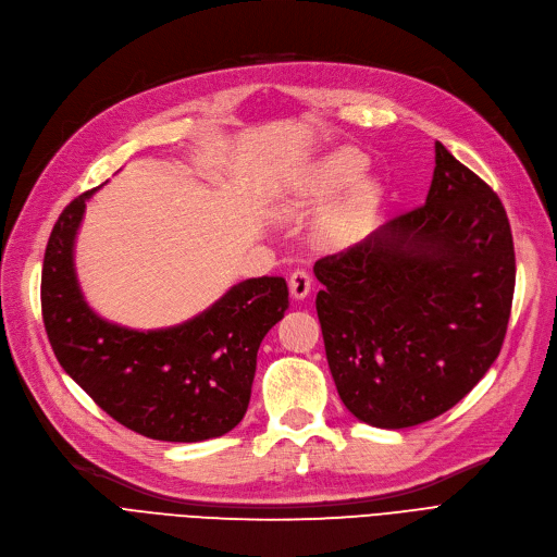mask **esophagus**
<instances>
[{
  "label": "esophagus",
  "mask_w": 557,
  "mask_h": 557,
  "mask_svg": "<svg viewBox=\"0 0 557 557\" xmlns=\"http://www.w3.org/2000/svg\"><path fill=\"white\" fill-rule=\"evenodd\" d=\"M289 292L296 300H302L307 294L312 292V277L310 273L305 271V268H296L289 277Z\"/></svg>",
  "instance_id": "1"
}]
</instances>
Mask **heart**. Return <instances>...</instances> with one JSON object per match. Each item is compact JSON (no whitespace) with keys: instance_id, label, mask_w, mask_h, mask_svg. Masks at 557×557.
<instances>
[{"instance_id":"b5f03b06","label":"heart","mask_w":557,"mask_h":557,"mask_svg":"<svg viewBox=\"0 0 557 557\" xmlns=\"http://www.w3.org/2000/svg\"><path fill=\"white\" fill-rule=\"evenodd\" d=\"M362 170V160L354 153H335L327 158L321 168L317 170L310 188H307L305 197L294 203V209H307L314 197L331 195L346 183H351ZM379 201V188L372 181L356 183L351 193L337 206V209L327 215L325 220V238L331 240H346L356 236L367 220L372 218Z\"/></svg>"}]
</instances>
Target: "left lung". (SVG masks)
Segmentation results:
<instances>
[{
  "instance_id": "1",
  "label": "left lung",
  "mask_w": 557,
  "mask_h": 557,
  "mask_svg": "<svg viewBox=\"0 0 557 557\" xmlns=\"http://www.w3.org/2000/svg\"><path fill=\"white\" fill-rule=\"evenodd\" d=\"M317 314L344 406L379 429L459 404L505 342L517 259L505 206L436 141L426 201L314 263Z\"/></svg>"
}]
</instances>
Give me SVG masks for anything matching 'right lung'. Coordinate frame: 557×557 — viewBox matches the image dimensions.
Returning <instances> with one entry per match:
<instances>
[{
  "mask_svg": "<svg viewBox=\"0 0 557 557\" xmlns=\"http://www.w3.org/2000/svg\"><path fill=\"white\" fill-rule=\"evenodd\" d=\"M75 197L50 234L40 307L64 372L119 424L168 443L232 431L250 404L257 351L289 307L284 277L234 284L209 310L160 331L100 319L75 275V236L87 199Z\"/></svg>",
  "mask_w": 557,
  "mask_h": 557,
  "instance_id": "1",
  "label": "right lung"
}]
</instances>
